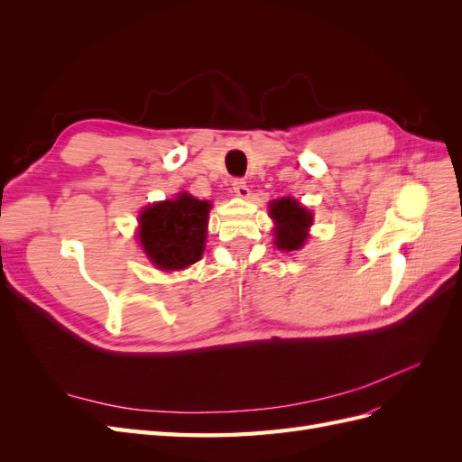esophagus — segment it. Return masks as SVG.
I'll list each match as a JSON object with an SVG mask.
<instances>
[{"mask_svg":"<svg viewBox=\"0 0 462 462\" xmlns=\"http://www.w3.org/2000/svg\"><path fill=\"white\" fill-rule=\"evenodd\" d=\"M233 192H235V197L248 199L250 190H248L246 180H245V179H235V180H233Z\"/></svg>","mask_w":462,"mask_h":462,"instance_id":"34e87169","label":"esophagus"}]
</instances>
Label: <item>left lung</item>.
I'll list each match as a JSON object with an SVG mask.
<instances>
[{
	"label": "left lung",
	"instance_id": "1",
	"mask_svg": "<svg viewBox=\"0 0 462 462\" xmlns=\"http://www.w3.org/2000/svg\"><path fill=\"white\" fill-rule=\"evenodd\" d=\"M270 216L275 221L273 245L285 253H292L304 246L312 226V212H309L299 200L283 197L270 202Z\"/></svg>",
	"mask_w": 462,
	"mask_h": 462
}]
</instances>
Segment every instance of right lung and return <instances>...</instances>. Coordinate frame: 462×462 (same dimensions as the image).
Masks as SVG:
<instances>
[{
    "label": "right lung",
    "mask_w": 462,
    "mask_h": 462,
    "mask_svg": "<svg viewBox=\"0 0 462 462\" xmlns=\"http://www.w3.org/2000/svg\"><path fill=\"white\" fill-rule=\"evenodd\" d=\"M209 208V202L180 192L173 200L143 209L138 216V241L158 270H185L202 258Z\"/></svg>",
    "instance_id": "right-lung-1"
}]
</instances>
